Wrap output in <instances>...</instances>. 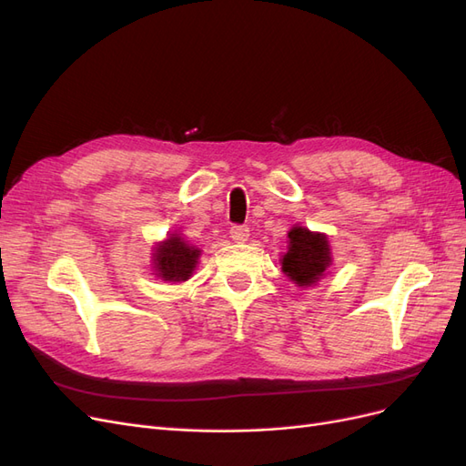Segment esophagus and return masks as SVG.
<instances>
[{"instance_id":"esophagus-1","label":"esophagus","mask_w":466,"mask_h":466,"mask_svg":"<svg viewBox=\"0 0 466 466\" xmlns=\"http://www.w3.org/2000/svg\"><path fill=\"white\" fill-rule=\"evenodd\" d=\"M231 238L235 243H245L247 238H248V228L247 225H233L231 228Z\"/></svg>"}]
</instances>
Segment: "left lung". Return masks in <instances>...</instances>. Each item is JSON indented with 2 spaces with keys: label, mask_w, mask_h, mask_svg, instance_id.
<instances>
[{
  "label": "left lung",
  "mask_w": 466,
  "mask_h": 466,
  "mask_svg": "<svg viewBox=\"0 0 466 466\" xmlns=\"http://www.w3.org/2000/svg\"><path fill=\"white\" fill-rule=\"evenodd\" d=\"M288 238L289 247L281 258V272L301 288L315 286L332 264L329 237L295 225Z\"/></svg>",
  "instance_id": "left-lung-1"
}]
</instances>
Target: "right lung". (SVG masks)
<instances>
[{
	"label": "right lung",
	"instance_id": "add662e5",
	"mask_svg": "<svg viewBox=\"0 0 466 466\" xmlns=\"http://www.w3.org/2000/svg\"><path fill=\"white\" fill-rule=\"evenodd\" d=\"M200 250L190 247L180 235L173 233L153 252V268L165 281H187L196 264H198Z\"/></svg>",
	"mask_w": 466,
	"mask_h": 466
}]
</instances>
